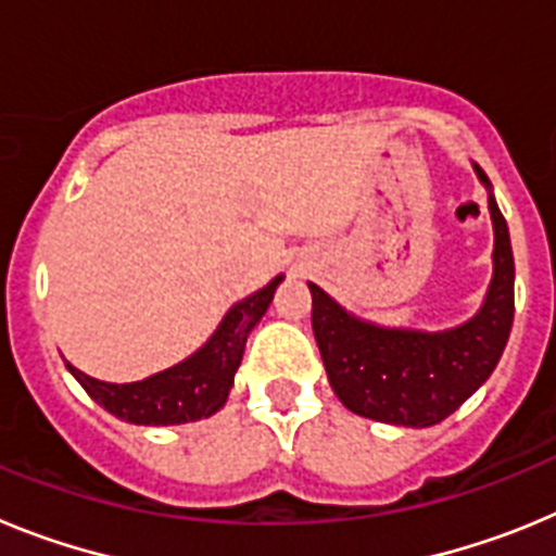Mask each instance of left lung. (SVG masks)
<instances>
[{"label": "left lung", "mask_w": 556, "mask_h": 556, "mask_svg": "<svg viewBox=\"0 0 556 556\" xmlns=\"http://www.w3.org/2000/svg\"><path fill=\"white\" fill-rule=\"evenodd\" d=\"M490 189L488 175L476 166ZM493 281L479 312L448 331H409L358 320L312 289V328L333 392L353 415L426 429L459 409L490 378L507 348L515 314V262L507 219L490 194Z\"/></svg>", "instance_id": "obj_1"}]
</instances>
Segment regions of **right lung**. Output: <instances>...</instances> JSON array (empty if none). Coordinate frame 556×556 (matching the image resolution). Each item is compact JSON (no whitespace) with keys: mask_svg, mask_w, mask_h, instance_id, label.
Returning <instances> with one entry per match:
<instances>
[{"mask_svg":"<svg viewBox=\"0 0 556 556\" xmlns=\"http://www.w3.org/2000/svg\"><path fill=\"white\" fill-rule=\"evenodd\" d=\"M281 281L283 275H278L267 287L236 303L198 353H191L180 365L155 372L144 381L108 384V381L86 376L72 365H66L68 372L80 381L83 390L94 397L97 404L105 406L111 415L127 420V424L178 426L211 417L228 401L233 376L242 365L248 333L264 317Z\"/></svg>","mask_w":556,"mask_h":556,"instance_id":"1","label":"right lung"}]
</instances>
